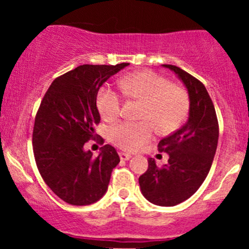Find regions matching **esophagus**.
Wrapping results in <instances>:
<instances>
[{"label":"esophagus","mask_w":249,"mask_h":249,"mask_svg":"<svg viewBox=\"0 0 249 249\" xmlns=\"http://www.w3.org/2000/svg\"><path fill=\"white\" fill-rule=\"evenodd\" d=\"M119 157H121V160H128V159H131V154L128 153H124V152H119Z\"/></svg>","instance_id":"esophagus-1"}]
</instances>
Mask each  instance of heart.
Returning <instances> with one entry per match:
<instances>
[{"label":"heart","mask_w":249,"mask_h":249,"mask_svg":"<svg viewBox=\"0 0 249 249\" xmlns=\"http://www.w3.org/2000/svg\"><path fill=\"white\" fill-rule=\"evenodd\" d=\"M123 93L142 102V122H122L110 128L115 145L126 151H137L152 139L154 128L171 133L185 121L190 99L186 91L173 85L170 79L152 70H142L123 77L119 82ZM97 107L102 118L115 121L122 113V96L110 87H103L97 95Z\"/></svg>","instance_id":"b5f03b06"}]
</instances>
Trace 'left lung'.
I'll list each match as a JSON object with an SVG mask.
<instances>
[{"mask_svg": "<svg viewBox=\"0 0 249 249\" xmlns=\"http://www.w3.org/2000/svg\"><path fill=\"white\" fill-rule=\"evenodd\" d=\"M178 75L190 97V116L185 125L158 144L170 156L158 167L152 158L139 177L142 196L158 206H176L193 196L206 179L219 139V123L214 104L199 79L176 65L164 64Z\"/></svg>", "mask_w": 249, "mask_h": 249, "instance_id": "8db88e82", "label": "left lung"}]
</instances>
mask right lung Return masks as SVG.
Here are the masks:
<instances>
[{
	"label": "right lung",
	"mask_w": 249,
	"mask_h": 249,
	"mask_svg": "<svg viewBox=\"0 0 249 249\" xmlns=\"http://www.w3.org/2000/svg\"><path fill=\"white\" fill-rule=\"evenodd\" d=\"M127 65H79L51 83L37 110L33 131L37 168L50 190L68 204L83 206L101 199L121 161L111 145L93 157L84 151V144L90 139L104 142L95 133L101 122L97 93L103 83Z\"/></svg>",
	"instance_id": "1"
}]
</instances>
